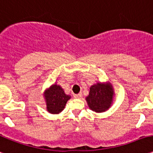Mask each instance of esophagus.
Here are the masks:
<instances>
[{"mask_svg":"<svg viewBox=\"0 0 153 153\" xmlns=\"http://www.w3.org/2000/svg\"><path fill=\"white\" fill-rule=\"evenodd\" d=\"M74 98H76V99H79V98L82 97V93L74 94Z\"/></svg>","mask_w":153,"mask_h":153,"instance_id":"34e87169","label":"esophagus"}]
</instances>
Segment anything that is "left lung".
<instances>
[{"mask_svg":"<svg viewBox=\"0 0 153 153\" xmlns=\"http://www.w3.org/2000/svg\"><path fill=\"white\" fill-rule=\"evenodd\" d=\"M113 89L109 85L97 83L90 88V92L86 99L88 106L93 111L101 113L107 110L113 100Z\"/></svg>","mask_w":153,"mask_h":153,"instance_id":"left-lung-1","label":"left lung"}]
</instances>
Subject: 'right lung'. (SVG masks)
I'll list each match as a JSON object with an SVG mask.
<instances>
[{"mask_svg": "<svg viewBox=\"0 0 153 153\" xmlns=\"http://www.w3.org/2000/svg\"><path fill=\"white\" fill-rule=\"evenodd\" d=\"M47 109L50 114H58L65 108V104L71 97L65 95L59 85L54 84L45 91Z\"/></svg>", "mask_w": 153, "mask_h": 153, "instance_id": "add662e5", "label": "right lung"}]
</instances>
